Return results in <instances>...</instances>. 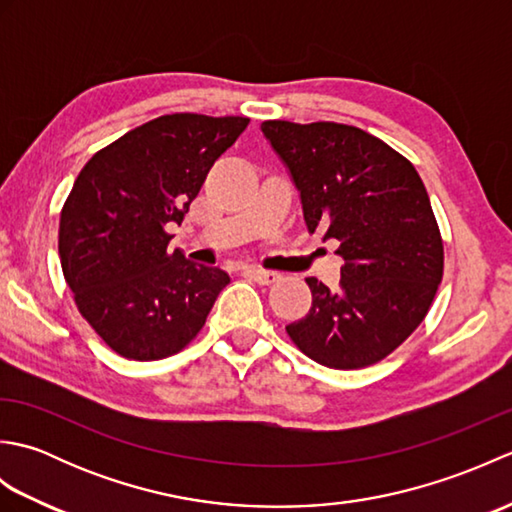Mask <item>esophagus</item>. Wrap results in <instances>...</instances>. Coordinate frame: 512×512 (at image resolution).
Masks as SVG:
<instances>
[{"instance_id":"34e87169","label":"esophagus","mask_w":512,"mask_h":512,"mask_svg":"<svg viewBox=\"0 0 512 512\" xmlns=\"http://www.w3.org/2000/svg\"><path fill=\"white\" fill-rule=\"evenodd\" d=\"M248 275L262 286H270V284H275V281H279V273H275V270H266V268H257V266H250Z\"/></svg>"}]
</instances>
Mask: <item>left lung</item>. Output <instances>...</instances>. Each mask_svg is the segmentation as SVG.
I'll list each match as a JSON object with an SVG mask.
<instances>
[{
  "label": "left lung",
  "instance_id": "left-lung-1",
  "mask_svg": "<svg viewBox=\"0 0 512 512\" xmlns=\"http://www.w3.org/2000/svg\"><path fill=\"white\" fill-rule=\"evenodd\" d=\"M262 132L301 193L308 231L343 257L336 290L308 277L312 308L286 325L299 350L332 369L383 361L427 317L444 244L427 189L383 140L343 123L264 121Z\"/></svg>",
  "mask_w": 512,
  "mask_h": 512
}]
</instances>
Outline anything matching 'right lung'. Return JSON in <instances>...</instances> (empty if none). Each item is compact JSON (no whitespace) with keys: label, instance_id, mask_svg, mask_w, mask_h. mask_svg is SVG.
Listing matches in <instances>:
<instances>
[{"label":"right lung","instance_id":"add662e5","mask_svg":"<svg viewBox=\"0 0 512 512\" xmlns=\"http://www.w3.org/2000/svg\"><path fill=\"white\" fill-rule=\"evenodd\" d=\"M244 116L167 114L88 160L61 209L59 257L81 317L129 361H160L204 328L231 281L169 248L213 162Z\"/></svg>","mask_w":512,"mask_h":512}]
</instances>
